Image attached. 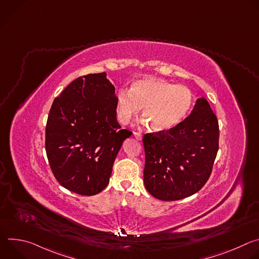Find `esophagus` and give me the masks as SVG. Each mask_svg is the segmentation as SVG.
<instances>
[{
    "label": "esophagus",
    "instance_id": "esophagus-1",
    "mask_svg": "<svg viewBox=\"0 0 259 259\" xmlns=\"http://www.w3.org/2000/svg\"><path fill=\"white\" fill-rule=\"evenodd\" d=\"M133 135H134V137H135L137 140H141V139H142V134H141L140 132L133 131Z\"/></svg>",
    "mask_w": 259,
    "mask_h": 259
}]
</instances>
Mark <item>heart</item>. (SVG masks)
Segmentation results:
<instances>
[{"instance_id":"1","label":"heart","mask_w":259,"mask_h":259,"mask_svg":"<svg viewBox=\"0 0 259 259\" xmlns=\"http://www.w3.org/2000/svg\"><path fill=\"white\" fill-rule=\"evenodd\" d=\"M194 101L192 91L161 79L134 81L130 89L122 88L116 96L117 118L127 124L143 108L145 122L156 132L176 128L190 113Z\"/></svg>"}]
</instances>
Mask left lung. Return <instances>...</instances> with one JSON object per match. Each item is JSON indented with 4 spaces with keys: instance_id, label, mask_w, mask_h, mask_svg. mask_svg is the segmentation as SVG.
Listing matches in <instances>:
<instances>
[{
    "instance_id": "1",
    "label": "left lung",
    "mask_w": 259,
    "mask_h": 259,
    "mask_svg": "<svg viewBox=\"0 0 259 259\" xmlns=\"http://www.w3.org/2000/svg\"><path fill=\"white\" fill-rule=\"evenodd\" d=\"M218 139L217 118L204 97L197 99L191 115L176 128L145 134L143 181L147 192L162 201L199 192L211 175Z\"/></svg>"
}]
</instances>
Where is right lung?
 <instances>
[{"label": "right lung", "instance_id": "1", "mask_svg": "<svg viewBox=\"0 0 259 259\" xmlns=\"http://www.w3.org/2000/svg\"><path fill=\"white\" fill-rule=\"evenodd\" d=\"M115 87L106 72L72 81L53 101L46 153L57 181L82 196L103 191L123 141L132 132L117 121Z\"/></svg>", "mask_w": 259, "mask_h": 259}]
</instances>
